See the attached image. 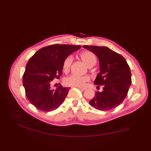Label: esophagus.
Instances as JSON below:
<instances>
[{
    "instance_id": "obj_1",
    "label": "esophagus",
    "mask_w": 151,
    "mask_h": 151,
    "mask_svg": "<svg viewBox=\"0 0 151 151\" xmlns=\"http://www.w3.org/2000/svg\"><path fill=\"white\" fill-rule=\"evenodd\" d=\"M77 88H78L79 89H81V90H82V91H84L86 89V88H81V87H76Z\"/></svg>"
}]
</instances>
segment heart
Listing matches in <instances>:
<instances>
[{
    "label": "heart",
    "instance_id": "obj_1",
    "mask_svg": "<svg viewBox=\"0 0 151 151\" xmlns=\"http://www.w3.org/2000/svg\"><path fill=\"white\" fill-rule=\"evenodd\" d=\"M81 58L87 65H91L92 64H95L97 62V57L95 54L91 51H84L81 54ZM73 62V57L71 56H67L64 59L62 69L65 73H67L70 69V65ZM89 81V77L87 75L78 76L72 75L67 76L65 79V83L67 86H73V87H81L82 88L85 86V84Z\"/></svg>",
    "mask_w": 151,
    "mask_h": 151
}]
</instances>
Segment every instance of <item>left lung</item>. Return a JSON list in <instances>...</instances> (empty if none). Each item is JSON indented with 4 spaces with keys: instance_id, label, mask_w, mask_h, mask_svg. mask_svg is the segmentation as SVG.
Masks as SVG:
<instances>
[{
    "instance_id": "left-lung-1",
    "label": "left lung",
    "mask_w": 151,
    "mask_h": 151,
    "mask_svg": "<svg viewBox=\"0 0 151 151\" xmlns=\"http://www.w3.org/2000/svg\"><path fill=\"white\" fill-rule=\"evenodd\" d=\"M99 60L100 72L94 84L102 86L103 91L95 92L89 104L97 110L108 111L117 107L127 97L132 83L130 67L121 54L106 47L84 45Z\"/></svg>"
}]
</instances>
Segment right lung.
I'll list each match as a JSON object with an SVG mask.
<instances>
[{"mask_svg":"<svg viewBox=\"0 0 151 151\" xmlns=\"http://www.w3.org/2000/svg\"><path fill=\"white\" fill-rule=\"evenodd\" d=\"M81 48L79 45L55 44L41 48L27 64L22 84L30 103L38 110L50 111L63 103L69 88L62 85L50 88V82L62 74L64 59Z\"/></svg>","mask_w":151,"mask_h":151,"instance_id":"add662e5","label":"right lung"}]
</instances>
